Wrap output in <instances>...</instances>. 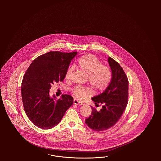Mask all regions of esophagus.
Wrapping results in <instances>:
<instances>
[{
    "mask_svg": "<svg viewBox=\"0 0 161 161\" xmlns=\"http://www.w3.org/2000/svg\"><path fill=\"white\" fill-rule=\"evenodd\" d=\"M74 104L80 106V105H83V103L81 102L78 101V100H77V99H74Z\"/></svg>",
    "mask_w": 161,
    "mask_h": 161,
    "instance_id": "1",
    "label": "esophagus"
}]
</instances>
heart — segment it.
<instances>
[{
    "label": "heart",
    "mask_w": 161,
    "mask_h": 161,
    "mask_svg": "<svg viewBox=\"0 0 161 161\" xmlns=\"http://www.w3.org/2000/svg\"><path fill=\"white\" fill-rule=\"evenodd\" d=\"M77 67L87 75L88 81L96 90L103 91L108 87L112 78L111 69L107 65H103L102 61L92 54H87L80 57ZM72 71L71 68L67 71L65 78L68 80ZM72 93L78 99H84L92 94V90L87 87L75 86Z\"/></svg>",
    "instance_id": "b5f03b06"
}]
</instances>
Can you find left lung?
I'll return each instance as SVG.
<instances>
[{"instance_id": "obj_1", "label": "left lung", "mask_w": 161, "mask_h": 161, "mask_svg": "<svg viewBox=\"0 0 161 161\" xmlns=\"http://www.w3.org/2000/svg\"><path fill=\"white\" fill-rule=\"evenodd\" d=\"M108 62L112 69L111 82L103 93L92 98L96 106H102L100 110L93 107L92 113L86 119L88 126L101 132L113 126L122 116L128 103L129 81L120 64L111 57Z\"/></svg>"}]
</instances>
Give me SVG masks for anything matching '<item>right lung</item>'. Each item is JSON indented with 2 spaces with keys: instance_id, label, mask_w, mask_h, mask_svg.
Segmentation results:
<instances>
[{
  "instance_id": "1",
  "label": "right lung",
  "mask_w": 161,
  "mask_h": 161,
  "mask_svg": "<svg viewBox=\"0 0 161 161\" xmlns=\"http://www.w3.org/2000/svg\"><path fill=\"white\" fill-rule=\"evenodd\" d=\"M77 52L51 51L41 55L31 64L24 75L21 85L23 106L26 116L35 126L49 129L57 125L73 98L63 94L56 100L49 96L51 85L63 81L71 59Z\"/></svg>"
}]
</instances>
